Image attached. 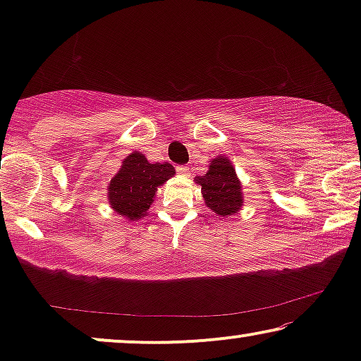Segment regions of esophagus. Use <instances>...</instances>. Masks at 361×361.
I'll list each match as a JSON object with an SVG mask.
<instances>
[{
  "mask_svg": "<svg viewBox=\"0 0 361 361\" xmlns=\"http://www.w3.org/2000/svg\"><path fill=\"white\" fill-rule=\"evenodd\" d=\"M177 172L182 176H189L190 174V169L187 166H177Z\"/></svg>",
  "mask_w": 361,
  "mask_h": 361,
  "instance_id": "esophagus-1",
  "label": "esophagus"
}]
</instances>
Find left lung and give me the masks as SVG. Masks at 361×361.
<instances>
[{"label":"left lung","instance_id":"8db88e82","mask_svg":"<svg viewBox=\"0 0 361 361\" xmlns=\"http://www.w3.org/2000/svg\"><path fill=\"white\" fill-rule=\"evenodd\" d=\"M195 182L202 187L207 207L216 215H235L243 207L241 182L231 161L226 157L216 156L212 159L207 174L197 176Z\"/></svg>","mask_w":361,"mask_h":361}]
</instances>
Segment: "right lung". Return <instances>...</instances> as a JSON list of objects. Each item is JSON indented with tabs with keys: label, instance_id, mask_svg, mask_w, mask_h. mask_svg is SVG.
I'll return each instance as SVG.
<instances>
[{
	"label": "right lung",
	"instance_id": "add662e5",
	"mask_svg": "<svg viewBox=\"0 0 361 361\" xmlns=\"http://www.w3.org/2000/svg\"><path fill=\"white\" fill-rule=\"evenodd\" d=\"M176 174L169 162L151 164L141 152H131L108 185V202L116 214L135 221L147 215L157 187Z\"/></svg>",
	"mask_w": 361,
	"mask_h": 361
}]
</instances>
